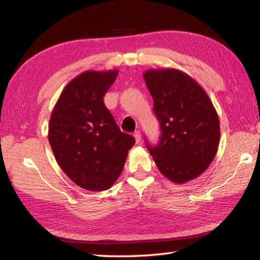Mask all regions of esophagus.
I'll return each instance as SVG.
<instances>
[{
  "instance_id": "1",
  "label": "esophagus",
  "mask_w": 260,
  "mask_h": 260,
  "mask_svg": "<svg viewBox=\"0 0 260 260\" xmlns=\"http://www.w3.org/2000/svg\"><path fill=\"white\" fill-rule=\"evenodd\" d=\"M134 137H135L136 143H140V141H141V133H140V131H136V132H135V133H134Z\"/></svg>"
}]
</instances>
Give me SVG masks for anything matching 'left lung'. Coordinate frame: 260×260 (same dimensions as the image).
<instances>
[{
  "instance_id": "8db88e82",
  "label": "left lung",
  "mask_w": 260,
  "mask_h": 260,
  "mask_svg": "<svg viewBox=\"0 0 260 260\" xmlns=\"http://www.w3.org/2000/svg\"><path fill=\"white\" fill-rule=\"evenodd\" d=\"M143 77L162 133L156 146L146 142L154 162L174 183L198 178L211 164L219 146L220 123L212 102L181 70L150 69Z\"/></svg>"
}]
</instances>
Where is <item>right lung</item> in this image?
Returning <instances> with one entry per match:
<instances>
[{
    "label": "right lung",
    "mask_w": 260,
    "mask_h": 260,
    "mask_svg": "<svg viewBox=\"0 0 260 260\" xmlns=\"http://www.w3.org/2000/svg\"><path fill=\"white\" fill-rule=\"evenodd\" d=\"M118 70H88L64 87L52 110L48 140L68 178L82 189L108 190L135 139L123 133L104 104Z\"/></svg>",
    "instance_id": "1"
}]
</instances>
